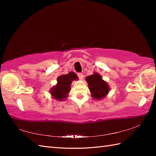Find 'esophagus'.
Returning <instances> with one entry per match:
<instances>
[{"instance_id":"34e87169","label":"esophagus","mask_w":156,"mask_h":156,"mask_svg":"<svg viewBox=\"0 0 156 156\" xmlns=\"http://www.w3.org/2000/svg\"><path fill=\"white\" fill-rule=\"evenodd\" d=\"M78 78L80 79V80H82V79H83V77H84V75H83V74H82V73H78Z\"/></svg>"}]
</instances>
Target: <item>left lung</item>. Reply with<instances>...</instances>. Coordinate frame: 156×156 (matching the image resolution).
<instances>
[{
    "mask_svg": "<svg viewBox=\"0 0 156 156\" xmlns=\"http://www.w3.org/2000/svg\"><path fill=\"white\" fill-rule=\"evenodd\" d=\"M88 88L91 92L92 97L96 100H101L107 95L109 92V86L107 82L102 80L101 76L94 72L93 74L86 78Z\"/></svg>",
    "mask_w": 156,
    "mask_h": 156,
    "instance_id": "1",
    "label": "left lung"
}]
</instances>
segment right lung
<instances>
[{
    "mask_svg": "<svg viewBox=\"0 0 156 156\" xmlns=\"http://www.w3.org/2000/svg\"><path fill=\"white\" fill-rule=\"evenodd\" d=\"M78 79L77 75L73 72L59 76L57 78V84L54 86L50 90V94L53 98L58 101H63L66 99L71 90L70 86L73 80H77Z\"/></svg>",
    "mask_w": 156,
    "mask_h": 156,
    "instance_id": "add662e5",
    "label": "right lung"
}]
</instances>
